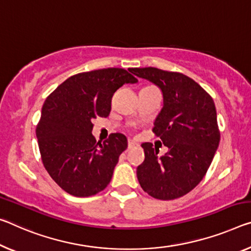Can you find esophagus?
<instances>
[{
	"mask_svg": "<svg viewBox=\"0 0 251 251\" xmlns=\"http://www.w3.org/2000/svg\"><path fill=\"white\" fill-rule=\"evenodd\" d=\"M140 147V144L138 143H135L133 141H128V150H135Z\"/></svg>",
	"mask_w": 251,
	"mask_h": 251,
	"instance_id": "obj_1",
	"label": "esophagus"
}]
</instances>
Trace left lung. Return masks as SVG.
I'll list each match as a JSON object with an SVG mask.
<instances>
[{
    "label": "left lung",
    "instance_id": "8db88e82",
    "mask_svg": "<svg viewBox=\"0 0 251 251\" xmlns=\"http://www.w3.org/2000/svg\"><path fill=\"white\" fill-rule=\"evenodd\" d=\"M130 73L158 86L163 108L153 133L169 147L164 156L152 143H143L145 160L137 168L142 189L158 200H174L192 191L204 177L220 142L212 97L188 75L153 67Z\"/></svg>",
    "mask_w": 251,
    "mask_h": 251
}]
</instances>
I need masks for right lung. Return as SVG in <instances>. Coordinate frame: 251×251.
<instances>
[{"label": "right lung", "mask_w": 251, "mask_h": 251, "mask_svg": "<svg viewBox=\"0 0 251 251\" xmlns=\"http://www.w3.org/2000/svg\"><path fill=\"white\" fill-rule=\"evenodd\" d=\"M129 71L107 68L74 75L43 104L35 129L41 160L53 181L71 196L85 198L104 190L127 149V138L119 133L97 142L91 122L108 116L119 87L137 82Z\"/></svg>", "instance_id": "obj_1"}]
</instances>
